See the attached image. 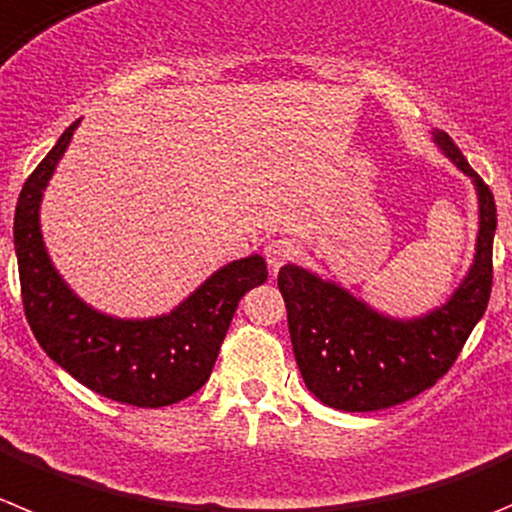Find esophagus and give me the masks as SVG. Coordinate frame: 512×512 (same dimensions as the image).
<instances>
[{
  "mask_svg": "<svg viewBox=\"0 0 512 512\" xmlns=\"http://www.w3.org/2000/svg\"><path fill=\"white\" fill-rule=\"evenodd\" d=\"M264 256L266 261H269L271 271H279L281 266L289 264V261L297 256V246H294V241H289V238H271L264 246Z\"/></svg>",
  "mask_w": 512,
  "mask_h": 512,
  "instance_id": "esophagus-1",
  "label": "esophagus"
}]
</instances>
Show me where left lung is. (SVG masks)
<instances>
[{
  "label": "left lung",
  "instance_id": "left-lung-1",
  "mask_svg": "<svg viewBox=\"0 0 512 512\" xmlns=\"http://www.w3.org/2000/svg\"><path fill=\"white\" fill-rule=\"evenodd\" d=\"M434 142L475 182L480 205L475 261L449 302L414 320H398L302 266L287 264L279 271L299 373L332 409H388L434 386L452 368L490 302L495 198L447 131H434Z\"/></svg>",
  "mask_w": 512,
  "mask_h": 512
}]
</instances>
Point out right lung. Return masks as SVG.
<instances>
[{"label":"right lung","instance_id":"right-lung-1","mask_svg":"<svg viewBox=\"0 0 512 512\" xmlns=\"http://www.w3.org/2000/svg\"><path fill=\"white\" fill-rule=\"evenodd\" d=\"M81 119L27 177L14 210L22 304L40 348L91 391L139 409L182 401L205 386L238 302L264 284V256L231 261L170 314L119 320L88 307L55 271L40 231L42 192Z\"/></svg>","mask_w":512,"mask_h":512}]
</instances>
